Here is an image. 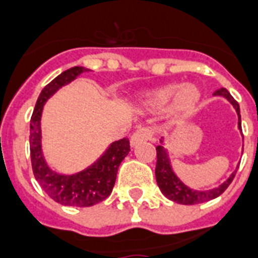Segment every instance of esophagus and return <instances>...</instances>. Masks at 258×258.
I'll list each match as a JSON object with an SVG mask.
<instances>
[{"mask_svg": "<svg viewBox=\"0 0 258 258\" xmlns=\"http://www.w3.org/2000/svg\"><path fill=\"white\" fill-rule=\"evenodd\" d=\"M151 139V131L150 129H147V127H140V129H137L131 137V147H136L143 141H147Z\"/></svg>", "mask_w": 258, "mask_h": 258, "instance_id": "34e87169", "label": "esophagus"}]
</instances>
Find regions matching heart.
Here are the masks:
<instances>
[{"mask_svg":"<svg viewBox=\"0 0 258 258\" xmlns=\"http://www.w3.org/2000/svg\"><path fill=\"white\" fill-rule=\"evenodd\" d=\"M200 100V91L193 84H167L145 91L137 98L136 106L143 113H158L167 107V113L175 121L190 115Z\"/></svg>","mask_w":258,"mask_h":258,"instance_id":"1","label":"heart"}]
</instances>
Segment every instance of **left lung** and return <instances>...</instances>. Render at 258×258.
I'll use <instances>...</instances> for the list:
<instances>
[{
	"label": "left lung",
	"mask_w": 258,
	"mask_h": 258,
	"mask_svg": "<svg viewBox=\"0 0 258 258\" xmlns=\"http://www.w3.org/2000/svg\"><path fill=\"white\" fill-rule=\"evenodd\" d=\"M214 96H222L226 100H228L232 104V107L235 108L238 115V129L241 131V111H239V104L234 100L230 92L226 88H220V90L215 91ZM160 144L156 147V168H155V177H156V182H158V186L160 191L163 193L168 200L178 203L182 205H193V204H200V203H207V201L214 200L216 197L222 195L228 185L231 183V181L235 177V173L238 170L237 168L230 174V177L224 182H222L219 186L212 187V189H207V190H197L193 187H189L185 185L183 182L179 179L175 171H174L173 164H171V159H170V154H168L167 147H166V140L163 137L159 140Z\"/></svg>",
	"instance_id": "8db88e82"
}]
</instances>
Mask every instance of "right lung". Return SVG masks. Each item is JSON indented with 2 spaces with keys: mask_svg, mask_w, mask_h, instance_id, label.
Returning a JSON list of instances; mask_svg holds the SVG:
<instances>
[{
  "mask_svg": "<svg viewBox=\"0 0 258 258\" xmlns=\"http://www.w3.org/2000/svg\"><path fill=\"white\" fill-rule=\"evenodd\" d=\"M88 71L90 69L84 67H73L58 75L42 90L31 117L30 154L35 179L50 199L58 204L69 207H92L107 199L115 183L118 167L131 151L127 139L114 141L94 163L72 174L59 173L46 162L42 145L44 104L57 91Z\"/></svg>",
  "mask_w": 258,
  "mask_h": 258,
  "instance_id": "obj_1",
  "label": "right lung"
}]
</instances>
